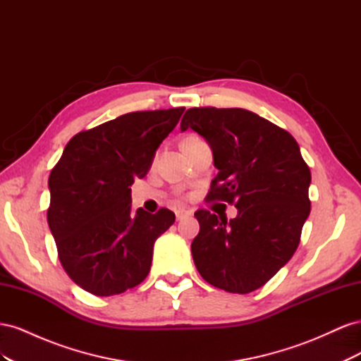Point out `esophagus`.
Masks as SVG:
<instances>
[{
	"label": "esophagus",
	"mask_w": 361,
	"mask_h": 361,
	"mask_svg": "<svg viewBox=\"0 0 361 361\" xmlns=\"http://www.w3.org/2000/svg\"><path fill=\"white\" fill-rule=\"evenodd\" d=\"M191 216V211H187V209H178L176 211V220L180 221V220H185V218Z\"/></svg>",
	"instance_id": "obj_1"
}]
</instances>
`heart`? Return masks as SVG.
<instances>
[{
	"label": "heart",
	"instance_id": "b5f03b06",
	"mask_svg": "<svg viewBox=\"0 0 361 361\" xmlns=\"http://www.w3.org/2000/svg\"><path fill=\"white\" fill-rule=\"evenodd\" d=\"M191 140H197V137H187L183 141H191Z\"/></svg>",
	"mask_w": 361,
	"mask_h": 361
}]
</instances>
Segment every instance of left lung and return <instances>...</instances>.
Masks as SVG:
<instances>
[{
  "label": "left lung",
  "instance_id": "1",
  "mask_svg": "<svg viewBox=\"0 0 361 361\" xmlns=\"http://www.w3.org/2000/svg\"><path fill=\"white\" fill-rule=\"evenodd\" d=\"M209 143L218 174L209 202L238 207L236 218L199 209L192 259L209 285L232 293L264 286L293 256L310 214V169L283 128L243 108L194 106L182 117Z\"/></svg>",
  "mask_w": 361,
  "mask_h": 361
}]
</instances>
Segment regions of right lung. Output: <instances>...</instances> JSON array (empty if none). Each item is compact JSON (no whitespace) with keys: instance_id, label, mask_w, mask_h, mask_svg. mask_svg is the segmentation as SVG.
<instances>
[{"instance_id":"obj_1","label":"right lung","mask_w":361,"mask_h":361,"mask_svg":"<svg viewBox=\"0 0 361 361\" xmlns=\"http://www.w3.org/2000/svg\"><path fill=\"white\" fill-rule=\"evenodd\" d=\"M183 111H134L81 130L51 170L48 224L63 269L84 290L110 297L147 277L154 244L174 214L140 207L133 215L129 187L146 176Z\"/></svg>"}]
</instances>
